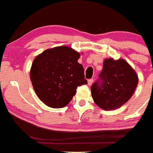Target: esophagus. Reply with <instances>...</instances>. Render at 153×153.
<instances>
[{
  "mask_svg": "<svg viewBox=\"0 0 153 153\" xmlns=\"http://www.w3.org/2000/svg\"><path fill=\"white\" fill-rule=\"evenodd\" d=\"M93 79H88V85L89 86H91L92 83H93Z\"/></svg>",
  "mask_w": 153,
  "mask_h": 153,
  "instance_id": "1",
  "label": "esophagus"
}]
</instances>
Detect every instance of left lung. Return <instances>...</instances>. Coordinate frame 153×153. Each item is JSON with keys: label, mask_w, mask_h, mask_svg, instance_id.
<instances>
[{"label": "left lung", "mask_w": 153, "mask_h": 153, "mask_svg": "<svg viewBox=\"0 0 153 153\" xmlns=\"http://www.w3.org/2000/svg\"><path fill=\"white\" fill-rule=\"evenodd\" d=\"M137 84V75L126 61L106 59L99 79L91 86L92 97L102 109H117L131 98Z\"/></svg>", "instance_id": "8db88e82"}]
</instances>
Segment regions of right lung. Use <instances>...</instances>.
I'll return each mask as SVG.
<instances>
[{"mask_svg": "<svg viewBox=\"0 0 153 153\" xmlns=\"http://www.w3.org/2000/svg\"><path fill=\"white\" fill-rule=\"evenodd\" d=\"M79 53L68 47L44 51L35 58L30 79L36 95L47 106L62 108L75 95L76 87L86 84Z\"/></svg>", "mask_w": 153, "mask_h": 153, "instance_id": "1", "label": "right lung"}]
</instances>
